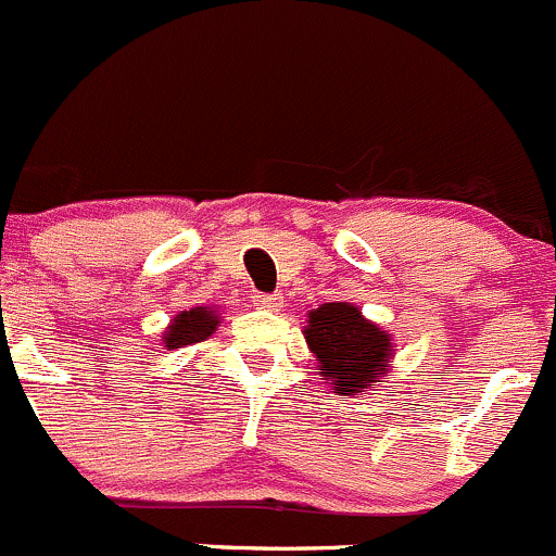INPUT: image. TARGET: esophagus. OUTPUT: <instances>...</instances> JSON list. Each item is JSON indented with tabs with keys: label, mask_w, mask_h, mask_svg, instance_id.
I'll return each instance as SVG.
<instances>
[{
	"label": "esophagus",
	"mask_w": 556,
	"mask_h": 556,
	"mask_svg": "<svg viewBox=\"0 0 556 556\" xmlns=\"http://www.w3.org/2000/svg\"><path fill=\"white\" fill-rule=\"evenodd\" d=\"M251 302H254L260 311H278L280 302H283V300H280L278 294H254V296H251Z\"/></svg>",
	"instance_id": "1"
}]
</instances>
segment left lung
<instances>
[{
    "instance_id": "left-lung-1",
    "label": "left lung",
    "mask_w": 556,
    "mask_h": 556,
    "mask_svg": "<svg viewBox=\"0 0 556 556\" xmlns=\"http://www.w3.org/2000/svg\"><path fill=\"white\" fill-rule=\"evenodd\" d=\"M305 342L318 362V375L334 396H362L388 380L396 345L380 324L351 302H324L307 313Z\"/></svg>"
}]
</instances>
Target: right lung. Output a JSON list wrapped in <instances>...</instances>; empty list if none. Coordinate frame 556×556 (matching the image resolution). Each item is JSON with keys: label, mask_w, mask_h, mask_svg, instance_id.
<instances>
[{"label": "right lung", "mask_w": 556, "mask_h": 556, "mask_svg": "<svg viewBox=\"0 0 556 556\" xmlns=\"http://www.w3.org/2000/svg\"><path fill=\"white\" fill-rule=\"evenodd\" d=\"M222 316L219 307L214 305H200L190 307V311H181L179 316L170 318V324L163 331V348L165 351H174V348L192 345V342H203L219 329Z\"/></svg>", "instance_id": "obj_1"}]
</instances>
